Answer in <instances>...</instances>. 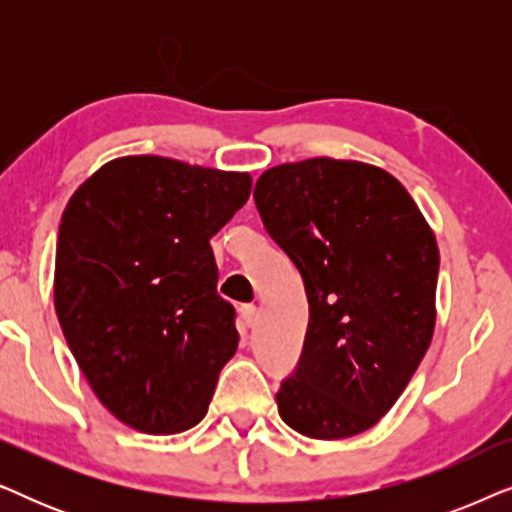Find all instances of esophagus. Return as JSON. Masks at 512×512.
<instances>
[{
    "label": "esophagus",
    "instance_id": "34e87169",
    "mask_svg": "<svg viewBox=\"0 0 512 512\" xmlns=\"http://www.w3.org/2000/svg\"><path fill=\"white\" fill-rule=\"evenodd\" d=\"M240 314H242L244 326H254V321H256V317H258V310H256L254 305H242Z\"/></svg>",
    "mask_w": 512,
    "mask_h": 512
}]
</instances>
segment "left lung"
<instances>
[{"label":"left lung","mask_w":512,"mask_h":512,"mask_svg":"<svg viewBox=\"0 0 512 512\" xmlns=\"http://www.w3.org/2000/svg\"><path fill=\"white\" fill-rule=\"evenodd\" d=\"M254 200L310 303L303 354L277 391L279 417L317 440L368 431L431 345L436 235L401 181L359 160L270 167Z\"/></svg>","instance_id":"1"}]
</instances>
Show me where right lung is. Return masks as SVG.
Wrapping results in <instances>:
<instances>
[{
    "label": "right lung",
    "mask_w": 512,
    "mask_h": 512,
    "mask_svg": "<svg viewBox=\"0 0 512 512\" xmlns=\"http://www.w3.org/2000/svg\"><path fill=\"white\" fill-rule=\"evenodd\" d=\"M247 172L163 156L102 165L69 198L55 312L81 373L118 422L167 436L207 415L240 335L209 240L249 200Z\"/></svg>",
    "instance_id": "obj_1"
}]
</instances>
